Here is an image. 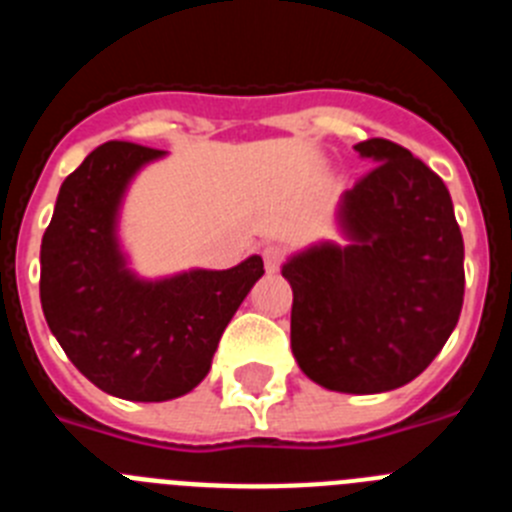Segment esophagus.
Instances as JSON below:
<instances>
[{
  "instance_id": "34e87169",
  "label": "esophagus",
  "mask_w": 512,
  "mask_h": 512,
  "mask_svg": "<svg viewBox=\"0 0 512 512\" xmlns=\"http://www.w3.org/2000/svg\"><path fill=\"white\" fill-rule=\"evenodd\" d=\"M282 261H284L282 248H277V246H266L264 248V266H266V271H269V274L279 271Z\"/></svg>"
}]
</instances>
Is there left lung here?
I'll return each instance as SVG.
<instances>
[{
	"label": "left lung",
	"instance_id": "8db88e82",
	"mask_svg": "<svg viewBox=\"0 0 512 512\" xmlns=\"http://www.w3.org/2000/svg\"><path fill=\"white\" fill-rule=\"evenodd\" d=\"M374 169L346 189L348 243L292 253V354L315 384L377 395L413 382L449 341L464 302V241L441 176L392 140L356 143Z\"/></svg>",
	"mask_w": 512,
	"mask_h": 512
}]
</instances>
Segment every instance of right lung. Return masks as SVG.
Instances as JSON below:
<instances>
[{"label":"right lung","instance_id":"obj_1","mask_svg":"<svg viewBox=\"0 0 512 512\" xmlns=\"http://www.w3.org/2000/svg\"><path fill=\"white\" fill-rule=\"evenodd\" d=\"M166 151L110 140L66 176L40 243V305L71 364L107 395L166 402L207 377L230 318L264 277L233 269L138 277L120 243L125 192Z\"/></svg>","mask_w":512,"mask_h":512}]
</instances>
